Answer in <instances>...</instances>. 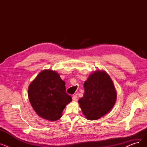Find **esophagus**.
I'll return each mask as SVG.
<instances>
[{
    "label": "esophagus",
    "instance_id": "1",
    "mask_svg": "<svg viewBox=\"0 0 147 147\" xmlns=\"http://www.w3.org/2000/svg\"><path fill=\"white\" fill-rule=\"evenodd\" d=\"M73 100L74 101H78V95L76 94V95H74V96H73Z\"/></svg>",
    "mask_w": 147,
    "mask_h": 147
}]
</instances>
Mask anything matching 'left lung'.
<instances>
[{
	"mask_svg": "<svg viewBox=\"0 0 147 147\" xmlns=\"http://www.w3.org/2000/svg\"><path fill=\"white\" fill-rule=\"evenodd\" d=\"M84 89L83 96L78 102L86 119H99L113 109L117 93L111 79L105 71L97 70L92 73L84 82Z\"/></svg>",
	"mask_w": 147,
	"mask_h": 147,
	"instance_id": "8db88e82",
	"label": "left lung"
}]
</instances>
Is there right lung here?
<instances>
[{
	"label": "right lung",
	"instance_id": "1",
	"mask_svg": "<svg viewBox=\"0 0 147 147\" xmlns=\"http://www.w3.org/2000/svg\"><path fill=\"white\" fill-rule=\"evenodd\" d=\"M65 90V83L58 73L44 69L30 84L28 96L34 110L40 117L56 121L62 117L65 107L72 101Z\"/></svg>",
	"mask_w": 147,
	"mask_h": 147
}]
</instances>
